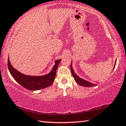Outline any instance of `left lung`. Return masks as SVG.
I'll return each mask as SVG.
<instances>
[{
	"label": "left lung",
	"mask_w": 126,
	"mask_h": 126,
	"mask_svg": "<svg viewBox=\"0 0 126 126\" xmlns=\"http://www.w3.org/2000/svg\"><path fill=\"white\" fill-rule=\"evenodd\" d=\"M116 63H115V65L114 66V68L115 67V66H116ZM72 62H71V72H72V76H73V77H74V79H75V81L77 82V83H78L79 85H80V86H84V87H93V86H97V84H93L91 82H88V81H87L84 79H83L82 78H80V77H79L77 75V74L75 73V72H74V71H73V68H72Z\"/></svg>",
	"instance_id": "obj_1"
}]
</instances>
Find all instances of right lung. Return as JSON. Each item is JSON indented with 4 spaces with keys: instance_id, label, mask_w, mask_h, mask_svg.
<instances>
[{
    "instance_id": "obj_1",
    "label": "right lung",
    "mask_w": 126,
    "mask_h": 126,
    "mask_svg": "<svg viewBox=\"0 0 126 126\" xmlns=\"http://www.w3.org/2000/svg\"><path fill=\"white\" fill-rule=\"evenodd\" d=\"M61 59L55 62V65L49 73L42 76H30L21 73L12 67L9 59H8V69L13 77L25 88L31 91H37L47 88L54 82L56 71Z\"/></svg>"
}]
</instances>
